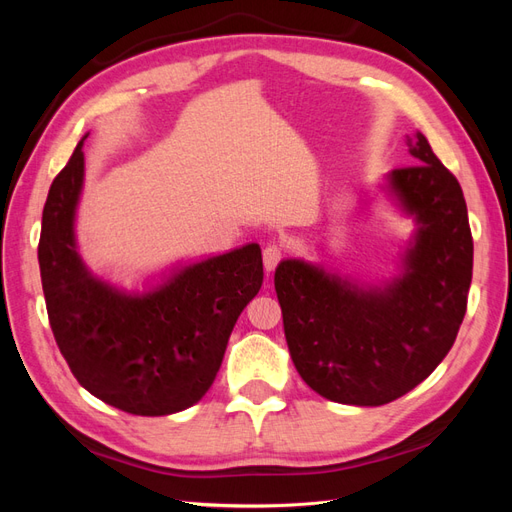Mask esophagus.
I'll return each instance as SVG.
<instances>
[{
    "label": "esophagus",
    "mask_w": 512,
    "mask_h": 512,
    "mask_svg": "<svg viewBox=\"0 0 512 512\" xmlns=\"http://www.w3.org/2000/svg\"><path fill=\"white\" fill-rule=\"evenodd\" d=\"M282 258H284V250L277 243H269L265 250H262V265H265L267 273H271L277 265H280Z\"/></svg>",
    "instance_id": "obj_1"
}]
</instances>
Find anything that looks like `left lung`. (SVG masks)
Segmentation results:
<instances>
[{
    "mask_svg": "<svg viewBox=\"0 0 512 512\" xmlns=\"http://www.w3.org/2000/svg\"><path fill=\"white\" fill-rule=\"evenodd\" d=\"M416 164L391 190L421 222L406 273L363 290L303 260L275 271L292 363L309 389L350 406H384L421 384L453 348L468 309L474 241L457 177L427 138L408 136Z\"/></svg>",
    "mask_w": 512,
    "mask_h": 512,
    "instance_id": "8db88e82",
    "label": "left lung"
}]
</instances>
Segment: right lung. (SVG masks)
<instances>
[{
  "label": "right lung",
  "mask_w": 512,
  "mask_h": 512,
  "mask_svg": "<svg viewBox=\"0 0 512 512\" xmlns=\"http://www.w3.org/2000/svg\"><path fill=\"white\" fill-rule=\"evenodd\" d=\"M83 141L42 211L38 260L55 342L74 378L104 404L136 416L181 412L209 391L232 327L262 286L260 247L198 262L143 297L94 280L72 232Z\"/></svg>",
  "instance_id": "1"
}]
</instances>
